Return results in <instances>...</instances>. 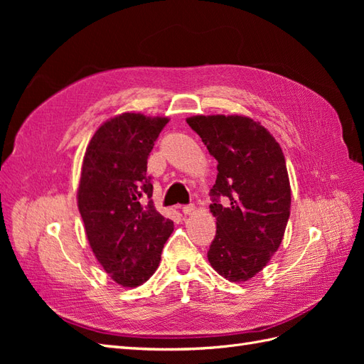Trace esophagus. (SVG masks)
<instances>
[{
	"label": "esophagus",
	"instance_id": "1",
	"mask_svg": "<svg viewBox=\"0 0 364 364\" xmlns=\"http://www.w3.org/2000/svg\"><path fill=\"white\" fill-rule=\"evenodd\" d=\"M194 205H183L182 206V213L185 214V215H190V214H193L194 213Z\"/></svg>",
	"mask_w": 364,
	"mask_h": 364
}]
</instances>
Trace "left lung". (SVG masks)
Listing matches in <instances>:
<instances>
[{
  "mask_svg": "<svg viewBox=\"0 0 364 364\" xmlns=\"http://www.w3.org/2000/svg\"><path fill=\"white\" fill-rule=\"evenodd\" d=\"M186 123L218 162L209 205L217 234L208 261L228 281L245 282L266 267L289 222L291 191L284 153L270 132L249 117L196 115Z\"/></svg>",
  "mask_w": 364,
  "mask_h": 364,
  "instance_id": "obj_1",
  "label": "left lung"
}]
</instances>
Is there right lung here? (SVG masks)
Masks as SVG:
<instances>
[{
	"instance_id": "right-lung-1",
	"label": "right lung",
	"mask_w": 364,
	"mask_h": 364,
	"mask_svg": "<svg viewBox=\"0 0 364 364\" xmlns=\"http://www.w3.org/2000/svg\"><path fill=\"white\" fill-rule=\"evenodd\" d=\"M165 117L126 112L97 129L82 165L77 203L95 258L123 287L156 272L173 222L153 206L147 158Z\"/></svg>"
}]
</instances>
